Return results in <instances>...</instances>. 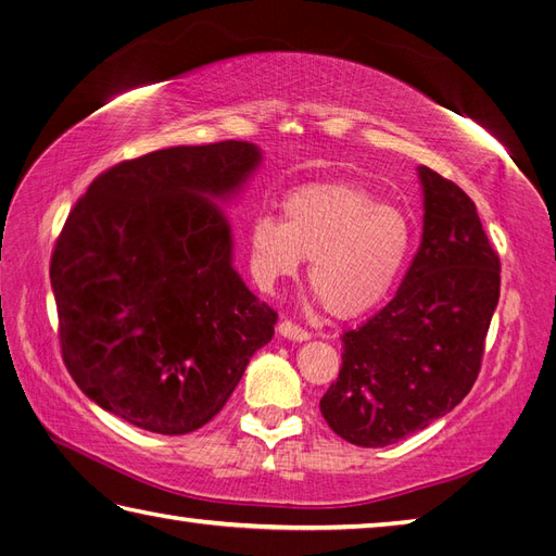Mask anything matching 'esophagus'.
<instances>
[{
  "label": "esophagus",
  "instance_id": "esophagus-1",
  "mask_svg": "<svg viewBox=\"0 0 556 556\" xmlns=\"http://www.w3.org/2000/svg\"><path fill=\"white\" fill-rule=\"evenodd\" d=\"M277 331H279V337L289 339V341H299V343H303V341H307V339H309V333H307L305 329H301L299 325H293V321H289V319L279 321Z\"/></svg>",
  "mask_w": 556,
  "mask_h": 556
}]
</instances>
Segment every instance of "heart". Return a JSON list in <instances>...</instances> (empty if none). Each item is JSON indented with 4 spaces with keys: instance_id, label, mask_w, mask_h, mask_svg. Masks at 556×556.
<instances>
[{
    "instance_id": "b5f03b06",
    "label": "heart",
    "mask_w": 556,
    "mask_h": 556,
    "mask_svg": "<svg viewBox=\"0 0 556 556\" xmlns=\"http://www.w3.org/2000/svg\"><path fill=\"white\" fill-rule=\"evenodd\" d=\"M415 241L405 211L379 203L371 191L331 182L295 189L283 219L257 215L249 231L255 281L275 289L309 263V289L333 317L371 313L389 299Z\"/></svg>"
}]
</instances>
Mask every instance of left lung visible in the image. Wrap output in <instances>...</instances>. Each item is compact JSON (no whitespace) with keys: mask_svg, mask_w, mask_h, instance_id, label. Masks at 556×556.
Listing matches in <instances>:
<instances>
[{"mask_svg":"<svg viewBox=\"0 0 556 556\" xmlns=\"http://www.w3.org/2000/svg\"><path fill=\"white\" fill-rule=\"evenodd\" d=\"M417 173L419 251L393 301L343 333L339 379L319 400L331 431L363 447L403 441L462 403L500 301V257L473 201L426 165Z\"/></svg>","mask_w":556,"mask_h":556,"instance_id":"left-lung-1","label":"left lung"}]
</instances>
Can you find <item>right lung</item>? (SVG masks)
Here are the masks:
<instances>
[{
    "mask_svg": "<svg viewBox=\"0 0 556 556\" xmlns=\"http://www.w3.org/2000/svg\"><path fill=\"white\" fill-rule=\"evenodd\" d=\"M263 153L249 141L170 147L101 173L51 253L61 355L80 391L144 431L201 429L237 389L277 313L231 265L219 208Z\"/></svg>",
    "mask_w": 556,
    "mask_h": 556,
    "instance_id": "add662e5",
    "label": "right lung"
}]
</instances>
